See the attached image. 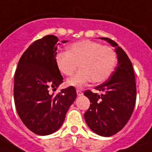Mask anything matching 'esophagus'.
I'll list each match as a JSON object with an SVG mask.
<instances>
[{
    "mask_svg": "<svg viewBox=\"0 0 152 152\" xmlns=\"http://www.w3.org/2000/svg\"><path fill=\"white\" fill-rule=\"evenodd\" d=\"M76 94H77V95H78V96H80V95H82V94H83V92H82V91H81V90L77 89V90H76Z\"/></svg>",
    "mask_w": 152,
    "mask_h": 152,
    "instance_id": "obj_1",
    "label": "esophagus"
}]
</instances>
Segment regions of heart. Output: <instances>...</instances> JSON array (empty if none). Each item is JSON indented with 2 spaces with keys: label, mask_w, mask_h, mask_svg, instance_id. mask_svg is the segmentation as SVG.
I'll use <instances>...</instances> for the list:
<instances>
[{
  "label": "heart",
  "mask_w": 152,
  "mask_h": 152,
  "mask_svg": "<svg viewBox=\"0 0 152 152\" xmlns=\"http://www.w3.org/2000/svg\"><path fill=\"white\" fill-rule=\"evenodd\" d=\"M116 61V53L111 47L91 40L71 44L67 52L58 53L55 59L58 71L66 76H72L80 66V70L66 81L76 87L84 86L91 80L104 81L113 72Z\"/></svg>",
  "instance_id": "b5f03b06"
}]
</instances>
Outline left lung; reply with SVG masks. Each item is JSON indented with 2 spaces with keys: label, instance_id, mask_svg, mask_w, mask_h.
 I'll list each match as a JSON object with an SVG mask.
<instances>
[{
  "label": "left lung",
  "instance_id": "1",
  "mask_svg": "<svg viewBox=\"0 0 152 152\" xmlns=\"http://www.w3.org/2000/svg\"><path fill=\"white\" fill-rule=\"evenodd\" d=\"M115 47L118 64L108 80L94 89L99 95L90 90L84 94L91 101L85 113V120L98 135L110 137L122 130L131 118L137 98L135 75L130 59L120 47L109 38H100Z\"/></svg>",
  "mask_w": 152,
  "mask_h": 152
}]
</instances>
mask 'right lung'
Returning <instances> with one entry per match:
<instances>
[{"label":"right lung","mask_w":152,"mask_h":152,"mask_svg":"<svg viewBox=\"0 0 152 152\" xmlns=\"http://www.w3.org/2000/svg\"><path fill=\"white\" fill-rule=\"evenodd\" d=\"M58 41L54 35L34 41L21 56L15 74L17 113L24 125L38 135H49L58 130L76 98L74 86L62 89L55 95L49 93L63 82L55 61Z\"/></svg>","instance_id":"right-lung-1"}]
</instances>
